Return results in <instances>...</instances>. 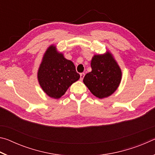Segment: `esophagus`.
<instances>
[{
	"label": "esophagus",
	"mask_w": 155,
	"mask_h": 155,
	"mask_svg": "<svg viewBox=\"0 0 155 155\" xmlns=\"http://www.w3.org/2000/svg\"><path fill=\"white\" fill-rule=\"evenodd\" d=\"M84 77H85V73H81V74H80V80L82 81Z\"/></svg>",
	"instance_id": "esophagus-1"
}]
</instances>
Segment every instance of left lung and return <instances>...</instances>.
<instances>
[{
    "instance_id": "left-lung-1",
    "label": "left lung",
    "mask_w": 155,
    "mask_h": 155,
    "mask_svg": "<svg viewBox=\"0 0 155 155\" xmlns=\"http://www.w3.org/2000/svg\"><path fill=\"white\" fill-rule=\"evenodd\" d=\"M91 72L83 78V83L93 95L104 98L114 94L122 79V71L112 54H95L91 61Z\"/></svg>"
}]
</instances>
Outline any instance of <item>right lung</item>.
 Here are the masks:
<instances>
[{"mask_svg": "<svg viewBox=\"0 0 155 155\" xmlns=\"http://www.w3.org/2000/svg\"><path fill=\"white\" fill-rule=\"evenodd\" d=\"M79 78L73 62L57 52L55 46H50L38 72L39 83L44 92L51 98L58 99Z\"/></svg>", "mask_w": 155, "mask_h": 155, "instance_id": "add662e5", "label": "right lung"}]
</instances>
